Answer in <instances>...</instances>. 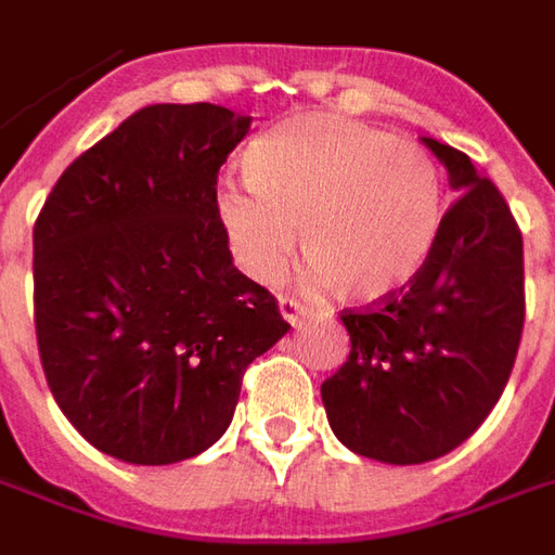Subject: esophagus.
<instances>
[{"instance_id":"1","label":"esophagus","mask_w":555,"mask_h":555,"mask_svg":"<svg viewBox=\"0 0 555 555\" xmlns=\"http://www.w3.org/2000/svg\"><path fill=\"white\" fill-rule=\"evenodd\" d=\"M279 312H282V318H285L291 326H297L302 324V318H306V306L294 300V297H279Z\"/></svg>"}]
</instances>
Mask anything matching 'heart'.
Listing matches in <instances>:
<instances>
[{
    "label": "heart",
    "mask_w": 555,
    "mask_h": 555,
    "mask_svg": "<svg viewBox=\"0 0 555 555\" xmlns=\"http://www.w3.org/2000/svg\"><path fill=\"white\" fill-rule=\"evenodd\" d=\"M249 183L222 181L217 214L246 276L273 282L297 246L338 300H384L428 261L442 222L437 163L338 115H300L246 147Z\"/></svg>",
    "instance_id": "obj_1"
}]
</instances>
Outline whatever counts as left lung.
Wrapping results in <instances>:
<instances>
[{"instance_id": "left-lung-1", "label": "left lung", "mask_w": 555, "mask_h": 555, "mask_svg": "<svg viewBox=\"0 0 555 555\" xmlns=\"http://www.w3.org/2000/svg\"><path fill=\"white\" fill-rule=\"evenodd\" d=\"M422 142L457 198L428 261L404 288L345 309L348 362L321 384L326 418L350 452L425 464L476 434L508 384L524 336V234L464 151Z\"/></svg>"}]
</instances>
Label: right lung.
Masks as SVG:
<instances>
[{
    "instance_id": "right-lung-1",
    "label": "right lung",
    "mask_w": 555,
    "mask_h": 555,
    "mask_svg": "<svg viewBox=\"0 0 555 555\" xmlns=\"http://www.w3.org/2000/svg\"><path fill=\"white\" fill-rule=\"evenodd\" d=\"M249 115L154 103L79 154L35 219V333L55 404L118 461L225 434L243 374L291 324L231 261L217 175Z\"/></svg>"
}]
</instances>
